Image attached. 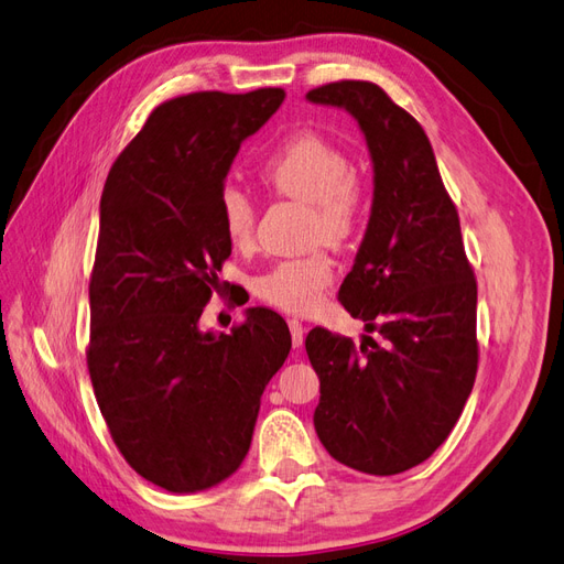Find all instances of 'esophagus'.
Masks as SVG:
<instances>
[{
    "label": "esophagus",
    "mask_w": 564,
    "mask_h": 564,
    "mask_svg": "<svg viewBox=\"0 0 564 564\" xmlns=\"http://www.w3.org/2000/svg\"><path fill=\"white\" fill-rule=\"evenodd\" d=\"M289 332H292V344L294 348L303 346V336H305V327L299 319H289Z\"/></svg>",
    "instance_id": "esophagus-1"
}]
</instances>
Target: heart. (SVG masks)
I'll return each instance as SVG.
<instances>
[{
  "mask_svg": "<svg viewBox=\"0 0 564 564\" xmlns=\"http://www.w3.org/2000/svg\"><path fill=\"white\" fill-rule=\"evenodd\" d=\"M272 191L311 204L313 242L348 247L362 226L365 197L352 176V160L319 133L303 131L284 141L261 166ZM220 224L228 242L249 249L256 235V202L240 185H226L218 197ZM336 278L329 253L315 251L299 259L275 261L253 280V294L272 308L305 315L322 303Z\"/></svg>",
  "mask_w": 564,
  "mask_h": 564,
  "instance_id": "obj_1",
  "label": "heart"
}]
</instances>
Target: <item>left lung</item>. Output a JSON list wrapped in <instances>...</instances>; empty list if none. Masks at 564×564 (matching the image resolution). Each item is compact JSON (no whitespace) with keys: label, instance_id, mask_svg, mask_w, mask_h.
<instances>
[{"label":"left lung","instance_id":"obj_1","mask_svg":"<svg viewBox=\"0 0 564 564\" xmlns=\"http://www.w3.org/2000/svg\"><path fill=\"white\" fill-rule=\"evenodd\" d=\"M305 98L344 108L365 133L371 214L338 301L381 334L360 348L322 327L305 338L319 377L315 431L338 464L398 475L423 464L464 412L477 371V284L416 119L371 82H332Z\"/></svg>","mask_w":564,"mask_h":564}]
</instances>
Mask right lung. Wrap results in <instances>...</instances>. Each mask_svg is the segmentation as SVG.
<instances>
[{
  "mask_svg": "<svg viewBox=\"0 0 564 564\" xmlns=\"http://www.w3.org/2000/svg\"><path fill=\"white\" fill-rule=\"evenodd\" d=\"M282 100V89L166 100L100 197L87 350L96 402L127 464L174 494L240 468L263 390L292 350L286 322L268 308H249L230 334L199 329L232 249L220 191L242 141Z\"/></svg>",
  "mask_w": 564,
  "mask_h": 564,
  "instance_id": "right-lung-1",
  "label": "right lung"
}]
</instances>
